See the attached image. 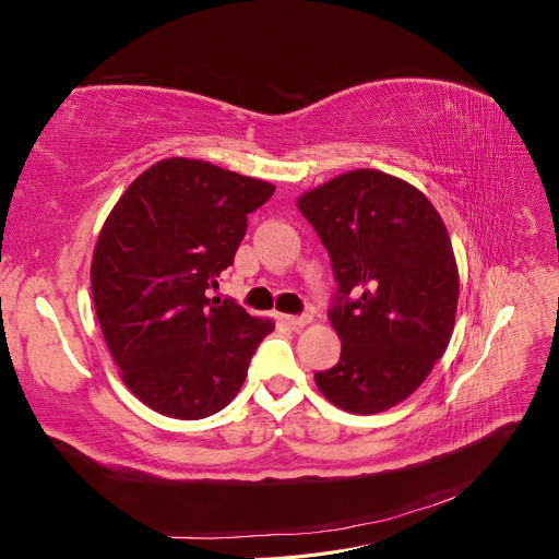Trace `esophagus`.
I'll return each mask as SVG.
<instances>
[{"label":"esophagus","mask_w":559,"mask_h":559,"mask_svg":"<svg viewBox=\"0 0 559 559\" xmlns=\"http://www.w3.org/2000/svg\"><path fill=\"white\" fill-rule=\"evenodd\" d=\"M277 319H282L286 326H292V329H306L310 321H312V317L310 314H300V317H294V314H277Z\"/></svg>","instance_id":"1"}]
</instances>
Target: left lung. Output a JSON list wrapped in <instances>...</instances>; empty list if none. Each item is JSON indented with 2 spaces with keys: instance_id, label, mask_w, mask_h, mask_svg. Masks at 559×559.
<instances>
[{
  "instance_id": "8db88e82",
  "label": "left lung",
  "mask_w": 559,
  "mask_h": 559,
  "mask_svg": "<svg viewBox=\"0 0 559 559\" xmlns=\"http://www.w3.org/2000/svg\"><path fill=\"white\" fill-rule=\"evenodd\" d=\"M296 205L337 280L329 319L343 349L331 370L314 373L319 392L354 415L394 408L429 378L454 331L460 270L443 218L413 183L366 167Z\"/></svg>"
}]
</instances>
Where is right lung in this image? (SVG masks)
<instances>
[{
  "label": "right lung",
  "mask_w": 559,
  "mask_h": 559,
  "mask_svg": "<svg viewBox=\"0 0 559 559\" xmlns=\"http://www.w3.org/2000/svg\"><path fill=\"white\" fill-rule=\"evenodd\" d=\"M275 186L195 158L158 160L97 235L91 289L121 380L151 411L202 419L238 396L275 321L205 292L233 265L247 214Z\"/></svg>",
  "instance_id": "obj_1"
}]
</instances>
